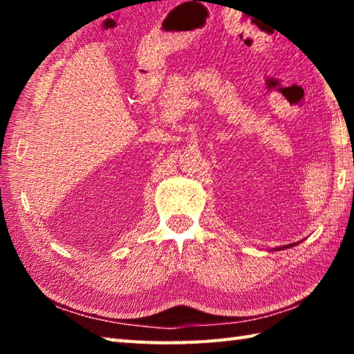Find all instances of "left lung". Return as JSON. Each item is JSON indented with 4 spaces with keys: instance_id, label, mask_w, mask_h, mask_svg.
I'll return each instance as SVG.
<instances>
[{
    "instance_id": "1",
    "label": "left lung",
    "mask_w": 354,
    "mask_h": 354,
    "mask_svg": "<svg viewBox=\"0 0 354 354\" xmlns=\"http://www.w3.org/2000/svg\"><path fill=\"white\" fill-rule=\"evenodd\" d=\"M293 245H295V243H290V245H286V247H281V248H278V250H284V248H290V247H293Z\"/></svg>"
}]
</instances>
